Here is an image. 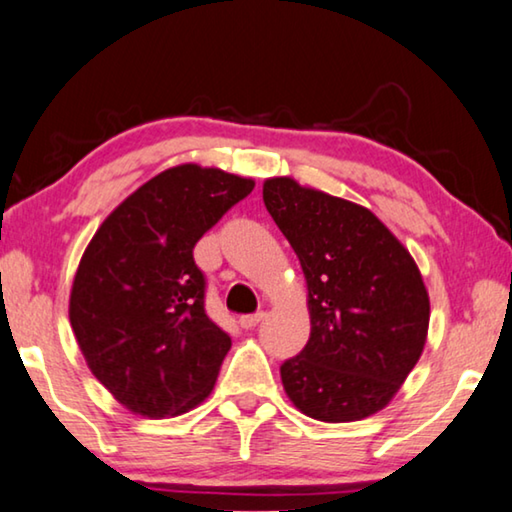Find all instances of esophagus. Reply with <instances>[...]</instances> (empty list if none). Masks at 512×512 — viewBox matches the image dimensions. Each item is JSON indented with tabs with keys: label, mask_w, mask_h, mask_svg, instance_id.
<instances>
[{
	"label": "esophagus",
	"mask_w": 512,
	"mask_h": 512,
	"mask_svg": "<svg viewBox=\"0 0 512 512\" xmlns=\"http://www.w3.org/2000/svg\"><path fill=\"white\" fill-rule=\"evenodd\" d=\"M263 318H265L263 311H261V313H251V316H242V318H240V327H242V329H254Z\"/></svg>",
	"instance_id": "obj_1"
}]
</instances>
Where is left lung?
I'll return each mask as SVG.
<instances>
[{"label":"left lung","instance_id":"1","mask_svg":"<svg viewBox=\"0 0 512 512\" xmlns=\"http://www.w3.org/2000/svg\"><path fill=\"white\" fill-rule=\"evenodd\" d=\"M263 201L309 290L311 336L281 364L286 396L325 423L384 410L428 338L430 297L412 254L368 208L288 176L267 178Z\"/></svg>","mask_w":512,"mask_h":512}]
</instances>
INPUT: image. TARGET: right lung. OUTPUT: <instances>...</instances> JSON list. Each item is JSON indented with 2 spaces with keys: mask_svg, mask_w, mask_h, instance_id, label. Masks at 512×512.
<instances>
[{
  "mask_svg": "<svg viewBox=\"0 0 512 512\" xmlns=\"http://www.w3.org/2000/svg\"><path fill=\"white\" fill-rule=\"evenodd\" d=\"M254 180L178 164L116 206L84 249L68 316L86 366L125 410L164 419L210 396L231 336L208 318L194 245Z\"/></svg>",
  "mask_w": 512,
  "mask_h": 512,
  "instance_id": "right-lung-1",
  "label": "right lung"
}]
</instances>
